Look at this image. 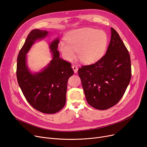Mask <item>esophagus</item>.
I'll return each instance as SVG.
<instances>
[{"label":"esophagus","mask_w":147,"mask_h":147,"mask_svg":"<svg viewBox=\"0 0 147 147\" xmlns=\"http://www.w3.org/2000/svg\"><path fill=\"white\" fill-rule=\"evenodd\" d=\"M72 68L73 69L74 73H78V67L76 66V65H73L72 66Z\"/></svg>","instance_id":"34e87169"}]
</instances>
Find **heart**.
<instances>
[{
    "mask_svg": "<svg viewBox=\"0 0 147 147\" xmlns=\"http://www.w3.org/2000/svg\"><path fill=\"white\" fill-rule=\"evenodd\" d=\"M65 41L58 44V48L63 57L71 61L77 51L78 59L84 64H91L101 59L107 50V34L102 30L85 27L73 30L68 32Z\"/></svg>",
    "mask_w": 147,
    "mask_h": 147,
    "instance_id": "heart-1",
    "label": "heart"
}]
</instances>
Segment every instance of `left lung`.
I'll return each mask as SVG.
<instances>
[{"mask_svg": "<svg viewBox=\"0 0 147 147\" xmlns=\"http://www.w3.org/2000/svg\"><path fill=\"white\" fill-rule=\"evenodd\" d=\"M88 103L105 110L121 99L131 79L129 52L119 34L111 28V40L105 55L96 63L78 70Z\"/></svg>", "mask_w": 147, "mask_h": 147, "instance_id": "1", "label": "left lung"}]
</instances>
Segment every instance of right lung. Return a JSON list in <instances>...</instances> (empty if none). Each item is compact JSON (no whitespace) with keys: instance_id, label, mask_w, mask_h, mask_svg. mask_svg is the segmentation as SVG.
Here are the masks:
<instances>
[{"instance_id":"right-lung-1","label":"right lung","mask_w":147,"mask_h":147,"mask_svg":"<svg viewBox=\"0 0 147 147\" xmlns=\"http://www.w3.org/2000/svg\"><path fill=\"white\" fill-rule=\"evenodd\" d=\"M46 30L34 29L28 34L17 58V78L28 102L45 114H54L65 104L68 79L74 74L71 64L59 58V38L49 44L52 59L39 71L33 72L27 65V53L37 42L48 36Z\"/></svg>"}]
</instances>
